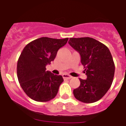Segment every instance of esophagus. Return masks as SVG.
<instances>
[{
    "label": "esophagus",
    "instance_id": "1",
    "mask_svg": "<svg viewBox=\"0 0 126 126\" xmlns=\"http://www.w3.org/2000/svg\"><path fill=\"white\" fill-rule=\"evenodd\" d=\"M63 78L64 80H69V79H71L72 77H71L70 75H67V74H64V75H63Z\"/></svg>",
    "mask_w": 126,
    "mask_h": 126
}]
</instances>
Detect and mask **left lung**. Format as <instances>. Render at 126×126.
<instances>
[{"instance_id": "8db88e82", "label": "left lung", "mask_w": 126, "mask_h": 126, "mask_svg": "<svg viewBox=\"0 0 126 126\" xmlns=\"http://www.w3.org/2000/svg\"><path fill=\"white\" fill-rule=\"evenodd\" d=\"M69 44L80 55L87 79H79L80 85L73 90L75 98L92 103L103 97L111 86L115 66L110 51L105 45L90 37L71 38Z\"/></svg>"}]
</instances>
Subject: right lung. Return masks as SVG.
Masks as SVG:
<instances>
[{
	"instance_id": "1",
	"label": "right lung",
	"mask_w": 126,
	"mask_h": 126,
	"mask_svg": "<svg viewBox=\"0 0 126 126\" xmlns=\"http://www.w3.org/2000/svg\"><path fill=\"white\" fill-rule=\"evenodd\" d=\"M68 39L42 37L23 48L17 61V75L21 87L31 99L46 102L56 96L63 77L46 71V66L54 60Z\"/></svg>"
}]
</instances>
